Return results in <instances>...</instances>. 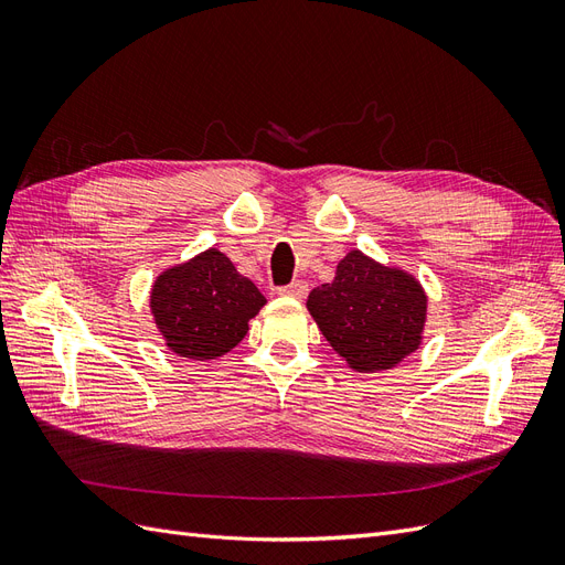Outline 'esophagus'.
I'll return each instance as SVG.
<instances>
[{
	"instance_id": "esophagus-1",
	"label": "esophagus",
	"mask_w": 565,
	"mask_h": 565,
	"mask_svg": "<svg viewBox=\"0 0 565 565\" xmlns=\"http://www.w3.org/2000/svg\"><path fill=\"white\" fill-rule=\"evenodd\" d=\"M276 292L282 295V297H295V299H306V295H309V285L297 280V282H289V285H282V287H276Z\"/></svg>"
}]
</instances>
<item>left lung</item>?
<instances>
[{
	"instance_id": "left-lung-1",
	"label": "left lung",
	"mask_w": 565,
	"mask_h": 565,
	"mask_svg": "<svg viewBox=\"0 0 565 565\" xmlns=\"http://www.w3.org/2000/svg\"><path fill=\"white\" fill-rule=\"evenodd\" d=\"M311 316L330 347L358 372L388 370L419 347L426 295L403 270L349 252L332 282L309 295Z\"/></svg>"
}]
</instances>
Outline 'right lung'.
Segmentation results:
<instances>
[{"instance_id":"add662e5","label":"right lung","mask_w":565,"mask_h":565,"mask_svg":"<svg viewBox=\"0 0 565 565\" xmlns=\"http://www.w3.org/2000/svg\"><path fill=\"white\" fill-rule=\"evenodd\" d=\"M264 303L256 285L216 249L164 270L150 295L167 347L193 361H212L241 344Z\"/></svg>"}]
</instances>
